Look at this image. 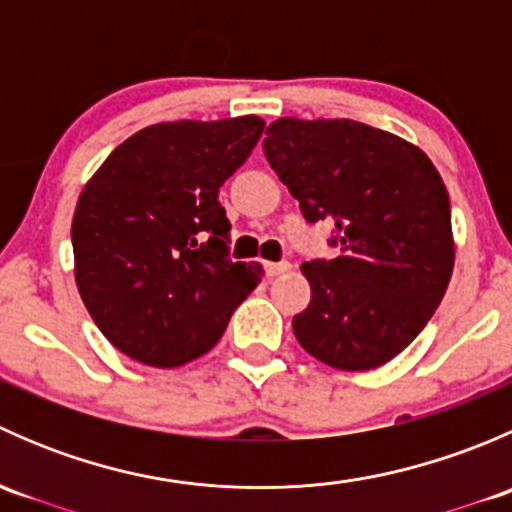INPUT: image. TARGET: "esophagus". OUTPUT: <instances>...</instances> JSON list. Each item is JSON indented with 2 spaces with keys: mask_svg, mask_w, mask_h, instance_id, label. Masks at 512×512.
Wrapping results in <instances>:
<instances>
[{
  "mask_svg": "<svg viewBox=\"0 0 512 512\" xmlns=\"http://www.w3.org/2000/svg\"><path fill=\"white\" fill-rule=\"evenodd\" d=\"M289 262H265V272H267V277H277V275H282V272H287L289 270Z\"/></svg>",
  "mask_w": 512,
  "mask_h": 512,
  "instance_id": "esophagus-1",
  "label": "esophagus"
}]
</instances>
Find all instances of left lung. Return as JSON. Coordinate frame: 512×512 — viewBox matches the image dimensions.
I'll list each match as a JSON object with an SVG mask.
<instances>
[{"mask_svg": "<svg viewBox=\"0 0 512 512\" xmlns=\"http://www.w3.org/2000/svg\"><path fill=\"white\" fill-rule=\"evenodd\" d=\"M265 156L307 223L329 220L334 260H312L292 329L304 352L369 371L418 337L451 282V200L421 148L349 118H277Z\"/></svg>", "mask_w": 512, "mask_h": 512, "instance_id": "left-lung-1", "label": "left lung"}]
</instances>
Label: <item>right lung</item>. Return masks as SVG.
Masks as SVG:
<instances>
[{"label": "right lung", "mask_w": 512, "mask_h": 512, "mask_svg": "<svg viewBox=\"0 0 512 512\" xmlns=\"http://www.w3.org/2000/svg\"><path fill=\"white\" fill-rule=\"evenodd\" d=\"M262 128L257 116L156 123L86 183L71 223L76 287L118 352L160 369L198 359L257 287L262 267L230 260L218 193Z\"/></svg>", "instance_id": "add662e5"}]
</instances>
